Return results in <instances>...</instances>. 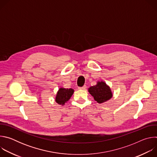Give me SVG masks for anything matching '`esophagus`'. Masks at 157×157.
<instances>
[{
  "label": "esophagus",
  "mask_w": 157,
  "mask_h": 157,
  "mask_svg": "<svg viewBox=\"0 0 157 157\" xmlns=\"http://www.w3.org/2000/svg\"><path fill=\"white\" fill-rule=\"evenodd\" d=\"M79 89H86V86L84 85V86H83L82 87H79Z\"/></svg>",
  "instance_id": "esophagus-1"
}]
</instances>
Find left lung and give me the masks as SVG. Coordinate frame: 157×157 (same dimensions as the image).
<instances>
[{
  "label": "left lung",
  "instance_id": "8db88e82",
  "mask_svg": "<svg viewBox=\"0 0 157 157\" xmlns=\"http://www.w3.org/2000/svg\"><path fill=\"white\" fill-rule=\"evenodd\" d=\"M88 91L98 103H103L113 97L110 87L103 81H99L96 85L89 87Z\"/></svg>",
  "mask_w": 157,
  "mask_h": 157
}]
</instances>
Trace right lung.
I'll return each instance as SVG.
<instances>
[{"mask_svg":"<svg viewBox=\"0 0 157 157\" xmlns=\"http://www.w3.org/2000/svg\"><path fill=\"white\" fill-rule=\"evenodd\" d=\"M73 93L74 90L71 88H59L57 93L55 101L58 104L63 105L70 99Z\"/></svg>","mask_w":157,"mask_h":157,"instance_id":"1","label":"right lung"}]
</instances>
